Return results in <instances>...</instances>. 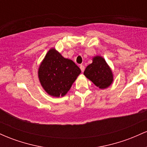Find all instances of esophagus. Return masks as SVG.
I'll return each instance as SVG.
<instances>
[{"label":"esophagus","mask_w":147,"mask_h":147,"mask_svg":"<svg viewBox=\"0 0 147 147\" xmlns=\"http://www.w3.org/2000/svg\"><path fill=\"white\" fill-rule=\"evenodd\" d=\"M79 68H80L81 70H82V72H84V70H85V67H84V65H80Z\"/></svg>","instance_id":"esophagus-1"}]
</instances>
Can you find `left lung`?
<instances>
[{
	"label": "left lung",
	"mask_w": 147,
	"mask_h": 147,
	"mask_svg": "<svg viewBox=\"0 0 147 147\" xmlns=\"http://www.w3.org/2000/svg\"><path fill=\"white\" fill-rule=\"evenodd\" d=\"M88 79L99 88H106L113 82V74L111 68L102 57H94L92 63L88 65L84 72Z\"/></svg>",
	"instance_id": "obj_1"
}]
</instances>
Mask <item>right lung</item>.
Returning a JSON list of instances; mask_svg holds the SVG:
<instances>
[{
	"mask_svg": "<svg viewBox=\"0 0 147 147\" xmlns=\"http://www.w3.org/2000/svg\"><path fill=\"white\" fill-rule=\"evenodd\" d=\"M80 73V68L72 60L51 49L40 65L38 78L49 95L59 97L68 92Z\"/></svg>",
	"mask_w": 147,
	"mask_h": 147,
	"instance_id": "obj_1",
	"label": "right lung"
}]
</instances>
